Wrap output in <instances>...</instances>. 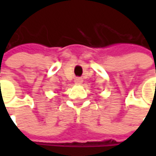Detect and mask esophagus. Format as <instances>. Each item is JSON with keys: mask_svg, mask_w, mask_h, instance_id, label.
Instances as JSON below:
<instances>
[{"mask_svg": "<svg viewBox=\"0 0 156 156\" xmlns=\"http://www.w3.org/2000/svg\"><path fill=\"white\" fill-rule=\"evenodd\" d=\"M82 81H83V79L81 78H77L75 79V82H76V84H81L82 83Z\"/></svg>", "mask_w": 156, "mask_h": 156, "instance_id": "esophagus-1", "label": "esophagus"}]
</instances>
